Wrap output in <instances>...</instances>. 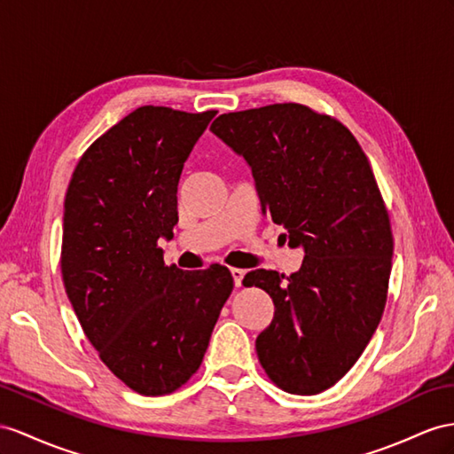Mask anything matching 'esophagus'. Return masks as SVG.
I'll list each match as a JSON object with an SVG mask.
<instances>
[{"instance_id": "1", "label": "esophagus", "mask_w": 454, "mask_h": 454, "mask_svg": "<svg viewBox=\"0 0 454 454\" xmlns=\"http://www.w3.org/2000/svg\"><path fill=\"white\" fill-rule=\"evenodd\" d=\"M230 272H231V278H234L236 287H239V286H241V280H243V276H246V270H241V269H230Z\"/></svg>"}]
</instances>
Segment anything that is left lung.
I'll list each match as a JSON object with an SVG mask.
<instances>
[{"mask_svg": "<svg viewBox=\"0 0 454 454\" xmlns=\"http://www.w3.org/2000/svg\"><path fill=\"white\" fill-rule=\"evenodd\" d=\"M211 130L247 160L262 215L305 249L297 272L251 270L243 286L274 301L254 343L266 376L317 395L353 368L386 309L393 234L374 172L347 126L301 103L220 114Z\"/></svg>", "mask_w": 454, "mask_h": 454, "instance_id": "obj_1", "label": "left lung"}]
</instances>
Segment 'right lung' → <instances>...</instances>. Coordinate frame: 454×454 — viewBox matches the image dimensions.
<instances>
[{
  "label": "right lung",
  "instance_id": "right-lung-1",
  "mask_svg": "<svg viewBox=\"0 0 454 454\" xmlns=\"http://www.w3.org/2000/svg\"><path fill=\"white\" fill-rule=\"evenodd\" d=\"M215 114L132 111L84 151L65 195V292L103 364L145 397L195 374L234 289L226 266L184 272L159 247L178 223L184 162Z\"/></svg>",
  "mask_w": 454,
  "mask_h": 454
}]
</instances>
